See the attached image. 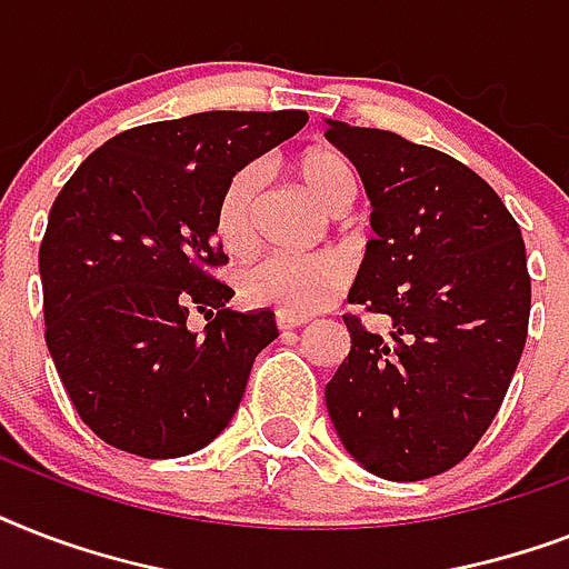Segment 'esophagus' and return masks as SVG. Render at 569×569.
Here are the masks:
<instances>
[{"label": "esophagus", "mask_w": 569, "mask_h": 569, "mask_svg": "<svg viewBox=\"0 0 569 569\" xmlns=\"http://www.w3.org/2000/svg\"><path fill=\"white\" fill-rule=\"evenodd\" d=\"M277 328L283 330H298V328H303V325H307V319H292V316H283V312H277Z\"/></svg>", "instance_id": "1"}]
</instances>
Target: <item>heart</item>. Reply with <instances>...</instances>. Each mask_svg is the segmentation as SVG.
I'll return each mask as SVG.
<instances>
[{
  "instance_id": "obj_1",
  "label": "heart",
  "mask_w": 569,
  "mask_h": 569,
  "mask_svg": "<svg viewBox=\"0 0 569 569\" xmlns=\"http://www.w3.org/2000/svg\"><path fill=\"white\" fill-rule=\"evenodd\" d=\"M298 177L330 212H346L357 197V171L351 159L330 147H312L298 159ZM266 186L262 164L250 162L232 173L214 206V236L230 253H248L257 244L259 194ZM348 283V268L330 253H271L257 259L239 277L248 303L310 319L328 310Z\"/></svg>"
}]
</instances>
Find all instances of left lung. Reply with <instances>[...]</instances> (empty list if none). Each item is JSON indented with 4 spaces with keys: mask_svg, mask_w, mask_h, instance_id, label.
<instances>
[{
    "mask_svg": "<svg viewBox=\"0 0 569 569\" xmlns=\"http://www.w3.org/2000/svg\"><path fill=\"white\" fill-rule=\"evenodd\" d=\"M360 171L372 230L346 312L351 355L325 387L339 440L369 472L422 481L467 458L529 337L531 280L513 214L476 171L387 129L328 120Z\"/></svg>",
    "mask_w": 569,
    "mask_h": 569,
    "instance_id": "obj_1",
    "label": "left lung"
}]
</instances>
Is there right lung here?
Returning <instances> with one entry per match:
<instances>
[{
    "mask_svg": "<svg viewBox=\"0 0 569 569\" xmlns=\"http://www.w3.org/2000/svg\"><path fill=\"white\" fill-rule=\"evenodd\" d=\"M307 111H203L97 147L40 241L47 348L76 413L138 458H182L230 425L274 312H232L214 206ZM206 311L203 335L184 328Z\"/></svg>",
    "mask_w": 569,
    "mask_h": 569,
    "instance_id": "obj_1",
    "label": "right lung"
}]
</instances>
